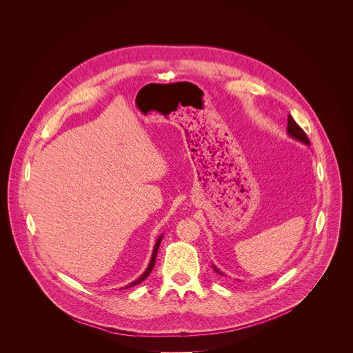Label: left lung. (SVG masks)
<instances>
[{
	"label": "left lung",
	"instance_id": "8db88e82",
	"mask_svg": "<svg viewBox=\"0 0 353 353\" xmlns=\"http://www.w3.org/2000/svg\"><path fill=\"white\" fill-rule=\"evenodd\" d=\"M288 134H289L292 138H294V139H297V141H300V142H303V143H306V145H310L309 137L306 135V132H305L303 130H301V128L297 125V123L293 120L292 116H288ZM212 268H214V271H215L216 274L225 276V274H223L222 271H219L215 265H212Z\"/></svg>",
	"mask_w": 353,
	"mask_h": 353
}]
</instances>
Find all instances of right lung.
<instances>
[{
	"label": "right lung",
	"mask_w": 353,
	"mask_h": 353,
	"mask_svg": "<svg viewBox=\"0 0 353 353\" xmlns=\"http://www.w3.org/2000/svg\"><path fill=\"white\" fill-rule=\"evenodd\" d=\"M162 237H163V236H159V239H158V240H157V243H155V247H154V251H152V257H150L149 265H148V268L145 270V272H143L138 279H135L134 282H131L130 285H127V286H125V289L132 288V286H135V285H138V283L143 282V281L148 278V275H149L150 272H152L154 265H155V260H157V254H158V250H159V245H161V241H162Z\"/></svg>",
	"instance_id": "add662e5"
}]
</instances>
